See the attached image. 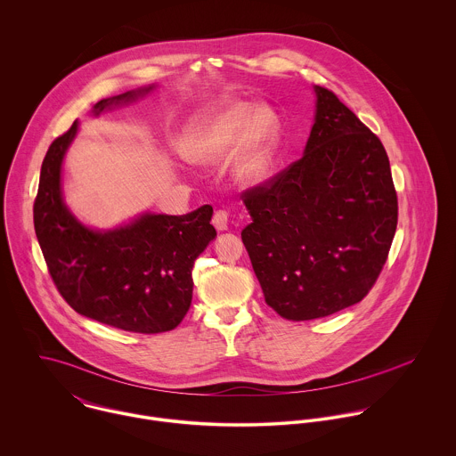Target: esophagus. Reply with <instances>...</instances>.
Returning a JSON list of instances; mask_svg holds the SVG:
<instances>
[{
	"mask_svg": "<svg viewBox=\"0 0 456 456\" xmlns=\"http://www.w3.org/2000/svg\"><path fill=\"white\" fill-rule=\"evenodd\" d=\"M212 224L216 226L217 232L228 230V212L226 210H216V214L212 217Z\"/></svg>",
	"mask_w": 456,
	"mask_h": 456,
	"instance_id": "obj_1",
	"label": "esophagus"
}]
</instances>
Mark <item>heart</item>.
I'll list each match as a JSON object with an SVG mask.
<instances>
[{
	"label": "heart",
	"instance_id": "obj_1",
	"mask_svg": "<svg viewBox=\"0 0 456 456\" xmlns=\"http://www.w3.org/2000/svg\"><path fill=\"white\" fill-rule=\"evenodd\" d=\"M279 123L273 112L255 102H230L203 116L186 136V158L216 165L233 152L232 174L240 186L256 188L273 172Z\"/></svg>",
	"mask_w": 456,
	"mask_h": 456
}]
</instances>
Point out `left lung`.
Instances as JSON below:
<instances>
[{
    "instance_id": "8db88e82",
    "label": "left lung",
    "mask_w": 456,
    "mask_h": 456,
    "mask_svg": "<svg viewBox=\"0 0 456 456\" xmlns=\"http://www.w3.org/2000/svg\"><path fill=\"white\" fill-rule=\"evenodd\" d=\"M304 156L244 193L242 242L265 302L307 322L358 304L378 281L398 203L381 140L331 91L314 86Z\"/></svg>"
}]
</instances>
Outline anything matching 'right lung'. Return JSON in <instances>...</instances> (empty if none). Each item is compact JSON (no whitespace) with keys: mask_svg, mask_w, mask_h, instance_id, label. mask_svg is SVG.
I'll list each match as a JSON object with an SVG mask.
<instances>
[{"mask_svg":"<svg viewBox=\"0 0 456 456\" xmlns=\"http://www.w3.org/2000/svg\"><path fill=\"white\" fill-rule=\"evenodd\" d=\"M154 86L100 100L98 116L130 103ZM78 131L75 121L58 136L42 163L33 221L49 273L78 314L134 333L174 330L190 311L195 260L216 239L212 207L186 216L145 212L114 230H93L66 207L61 167Z\"/></svg>","mask_w":456,"mask_h":456,"instance_id":"add662e5","label":"right lung"}]
</instances>
